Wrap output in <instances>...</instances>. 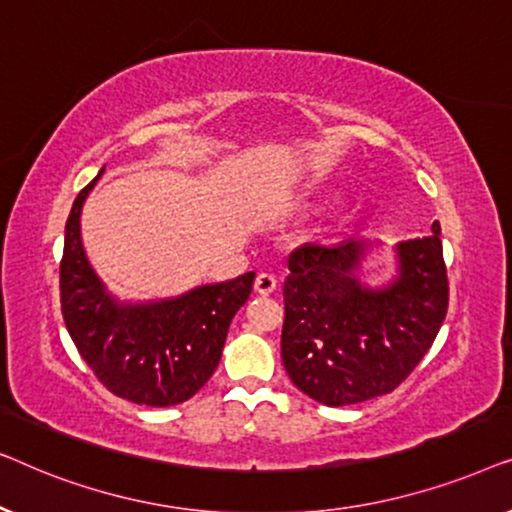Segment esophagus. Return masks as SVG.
I'll list each match as a JSON object with an SVG mask.
<instances>
[{
	"label": "esophagus",
	"mask_w": 512,
	"mask_h": 512,
	"mask_svg": "<svg viewBox=\"0 0 512 512\" xmlns=\"http://www.w3.org/2000/svg\"><path fill=\"white\" fill-rule=\"evenodd\" d=\"M254 289L256 293H261V296H270V293L277 291V277L270 275V272H261V275L256 277Z\"/></svg>",
	"instance_id": "obj_1"
}]
</instances>
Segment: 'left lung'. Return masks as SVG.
Returning a JSON list of instances; mask_svg holds the SVG:
<instances>
[{
    "mask_svg": "<svg viewBox=\"0 0 512 512\" xmlns=\"http://www.w3.org/2000/svg\"><path fill=\"white\" fill-rule=\"evenodd\" d=\"M431 230L396 244V275L380 286L361 279L370 240L305 244L289 256L282 361L303 394L331 408L370 401L424 359L450 300L438 223Z\"/></svg>",
    "mask_w": 512,
    "mask_h": 512,
    "instance_id": "1",
    "label": "left lung"
}]
</instances>
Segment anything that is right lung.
<instances>
[{
    "mask_svg": "<svg viewBox=\"0 0 512 512\" xmlns=\"http://www.w3.org/2000/svg\"><path fill=\"white\" fill-rule=\"evenodd\" d=\"M102 172L76 195L60 263L62 317L76 349L111 394L170 408L205 387L219 366L230 321L247 303L256 272L202 284L163 300H121L90 265L81 209Z\"/></svg>",
    "mask_w": 512,
    "mask_h": 512,
    "instance_id": "1",
    "label": "right lung"
}]
</instances>
